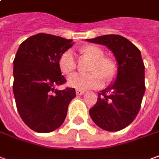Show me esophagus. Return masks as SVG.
<instances>
[{
  "instance_id": "34e87169",
  "label": "esophagus",
  "mask_w": 159,
  "mask_h": 159,
  "mask_svg": "<svg viewBox=\"0 0 159 159\" xmlns=\"http://www.w3.org/2000/svg\"><path fill=\"white\" fill-rule=\"evenodd\" d=\"M85 93V92L82 90H76V94L77 95H83V94Z\"/></svg>"
}]
</instances>
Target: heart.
<instances>
[{
  "label": "heart",
  "mask_w": 159,
  "mask_h": 159,
  "mask_svg": "<svg viewBox=\"0 0 159 159\" xmlns=\"http://www.w3.org/2000/svg\"><path fill=\"white\" fill-rule=\"evenodd\" d=\"M82 56L92 61L89 74H74L68 79V86L79 90H88L101 86L103 81L110 83L118 73V66L112 59L104 56V51L95 45H86L80 49ZM61 73L70 75L76 68V63L71 51H66L59 60Z\"/></svg>",
  "instance_id": "obj_1"
}]
</instances>
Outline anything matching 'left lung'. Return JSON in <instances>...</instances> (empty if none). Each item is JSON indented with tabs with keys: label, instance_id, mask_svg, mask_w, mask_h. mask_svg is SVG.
Instances as JSON below:
<instances>
[{
	"label": "left lung",
	"instance_id": "obj_1",
	"mask_svg": "<svg viewBox=\"0 0 159 159\" xmlns=\"http://www.w3.org/2000/svg\"><path fill=\"white\" fill-rule=\"evenodd\" d=\"M86 41L107 47L117 61L115 80L98 93L97 103L89 110V114L98 127L118 132L132 123L140 109L145 91L141 52L126 38L116 34L86 39Z\"/></svg>",
	"mask_w": 159,
	"mask_h": 159
}]
</instances>
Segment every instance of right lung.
I'll use <instances>...</instances> for the list:
<instances>
[{
  "instance_id": "add662e5",
  "label": "right lung",
  "mask_w": 159,
  "mask_h": 159,
  "mask_svg": "<svg viewBox=\"0 0 159 159\" xmlns=\"http://www.w3.org/2000/svg\"><path fill=\"white\" fill-rule=\"evenodd\" d=\"M73 45V40L37 34L18 48L14 60L13 91L20 118L34 132L48 133L60 127L69 103L76 97L74 88L54 89L66 81L61 75L59 60Z\"/></svg>"
}]
</instances>
